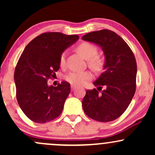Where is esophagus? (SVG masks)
<instances>
[{
  "label": "esophagus",
  "instance_id": "esophagus-1",
  "mask_svg": "<svg viewBox=\"0 0 155 155\" xmlns=\"http://www.w3.org/2000/svg\"><path fill=\"white\" fill-rule=\"evenodd\" d=\"M71 87L72 91H74V90L76 88V86H75V85H71Z\"/></svg>",
  "mask_w": 155,
  "mask_h": 155
}]
</instances>
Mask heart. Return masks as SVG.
Returning a JSON list of instances; mask_svg holds the SVG:
<instances>
[{
  "mask_svg": "<svg viewBox=\"0 0 155 155\" xmlns=\"http://www.w3.org/2000/svg\"><path fill=\"white\" fill-rule=\"evenodd\" d=\"M76 50L85 59L88 60V64L95 69H100L103 66V60L99 56L96 55L97 48L93 44L87 41L80 43L76 47ZM60 66L63 68L65 65V54L63 53L60 57ZM92 78V73L89 71H71L65 76L68 82L74 85H81Z\"/></svg>",
  "mask_w": 155,
  "mask_h": 155,
  "instance_id": "b5f03b06",
  "label": "heart"
}]
</instances>
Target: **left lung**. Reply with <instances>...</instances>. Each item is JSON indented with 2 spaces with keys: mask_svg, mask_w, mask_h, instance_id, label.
I'll return each mask as SVG.
<instances>
[{
  "mask_svg": "<svg viewBox=\"0 0 155 155\" xmlns=\"http://www.w3.org/2000/svg\"><path fill=\"white\" fill-rule=\"evenodd\" d=\"M82 39L100 46L106 58L104 71L93 83L97 88L87 90L84 97V111L99 122L117 120L128 107L136 92L134 54L123 39L110 30L88 33ZM103 87L104 90L99 93Z\"/></svg>",
  "mask_w": 155,
  "mask_h": 155,
  "instance_id": "1",
  "label": "left lung"
}]
</instances>
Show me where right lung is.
<instances>
[{
  "label": "right lung",
  "instance_id": "obj_1",
  "mask_svg": "<svg viewBox=\"0 0 155 155\" xmlns=\"http://www.w3.org/2000/svg\"><path fill=\"white\" fill-rule=\"evenodd\" d=\"M79 38L48 32L35 37L25 48L15 71L16 96L19 107L33 122L45 123L63 111L70 84L62 81L57 87L48 86L47 81L56 76L63 51Z\"/></svg>",
  "mask_w": 155,
  "mask_h": 155
}]
</instances>
